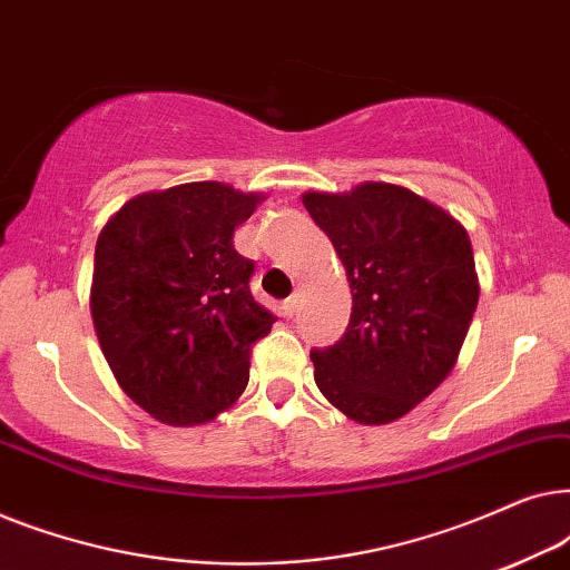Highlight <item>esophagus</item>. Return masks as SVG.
Here are the masks:
<instances>
[{
  "label": "esophagus",
  "instance_id": "34e87169",
  "mask_svg": "<svg viewBox=\"0 0 570 570\" xmlns=\"http://www.w3.org/2000/svg\"><path fill=\"white\" fill-rule=\"evenodd\" d=\"M298 301H301L298 293H293L291 298H285V301H283V314H285V316H293L295 311H298Z\"/></svg>",
  "mask_w": 570,
  "mask_h": 570
}]
</instances>
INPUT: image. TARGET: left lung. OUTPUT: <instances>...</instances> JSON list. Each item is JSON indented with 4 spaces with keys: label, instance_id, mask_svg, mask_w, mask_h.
Masks as SVG:
<instances>
[{
    "label": "left lung",
    "instance_id": "1",
    "mask_svg": "<svg viewBox=\"0 0 570 570\" xmlns=\"http://www.w3.org/2000/svg\"><path fill=\"white\" fill-rule=\"evenodd\" d=\"M303 205L353 291L345 334L311 350L318 392L357 423H392L449 376L464 345L480 295L470 236L394 184L308 191Z\"/></svg>",
    "mask_w": 570,
    "mask_h": 570
}]
</instances>
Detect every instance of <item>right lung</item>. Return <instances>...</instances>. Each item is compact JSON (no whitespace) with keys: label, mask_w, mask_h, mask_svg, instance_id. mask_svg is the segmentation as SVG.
Masks as SVG:
<instances>
[{"label":"right lung","mask_w":570,"mask_h":570,"mask_svg":"<svg viewBox=\"0 0 570 570\" xmlns=\"http://www.w3.org/2000/svg\"><path fill=\"white\" fill-rule=\"evenodd\" d=\"M259 194L199 181L131 199L100 230L90 311L116 381L168 425L228 410L275 314L252 295L233 230Z\"/></svg>","instance_id":"obj_1"}]
</instances>
